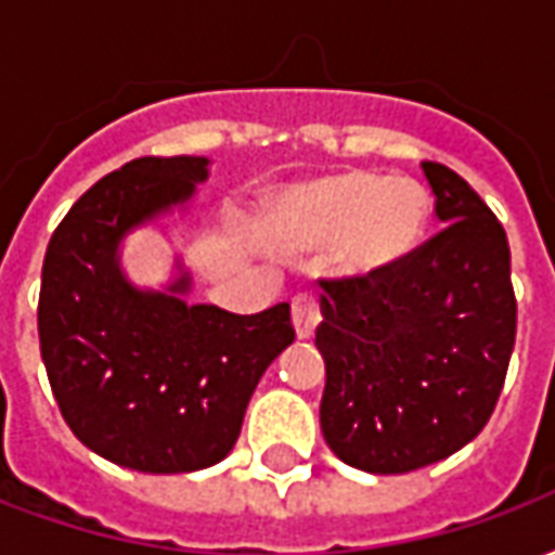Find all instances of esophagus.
<instances>
[{"label":"esophagus","instance_id":"esophagus-1","mask_svg":"<svg viewBox=\"0 0 555 555\" xmlns=\"http://www.w3.org/2000/svg\"><path fill=\"white\" fill-rule=\"evenodd\" d=\"M291 318H294V330L297 336L309 338L314 333V326L321 321V306L314 300V294H297L291 302Z\"/></svg>","mask_w":555,"mask_h":555}]
</instances>
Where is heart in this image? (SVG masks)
<instances>
[{
	"label": "heart",
	"instance_id": "1",
	"mask_svg": "<svg viewBox=\"0 0 555 555\" xmlns=\"http://www.w3.org/2000/svg\"><path fill=\"white\" fill-rule=\"evenodd\" d=\"M428 195L410 178L345 171L282 193L267 214V237L285 253L336 243L333 261L348 276H372L416 246Z\"/></svg>",
	"mask_w": 555,
	"mask_h": 555
}]
</instances>
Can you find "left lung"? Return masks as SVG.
<instances>
[{"mask_svg":"<svg viewBox=\"0 0 555 555\" xmlns=\"http://www.w3.org/2000/svg\"><path fill=\"white\" fill-rule=\"evenodd\" d=\"M442 229L372 276L321 279V430L345 464L398 476L488 425L517 333L500 219L442 163H422Z\"/></svg>","mask_w":555,"mask_h":555,"instance_id":"1","label":"left lung"}]
</instances>
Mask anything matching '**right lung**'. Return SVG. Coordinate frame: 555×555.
I'll use <instances>...</instances> for the list:
<instances>
[{"label": "right lung", "instance_id": "add662e5", "mask_svg": "<svg viewBox=\"0 0 555 555\" xmlns=\"http://www.w3.org/2000/svg\"><path fill=\"white\" fill-rule=\"evenodd\" d=\"M207 157H139L91 186L50 237L38 336L62 416L106 461L139 473L219 464L241 437L255 386L294 341L291 306L234 314L183 300L121 270L127 231L183 207L207 181Z\"/></svg>", "mask_w": 555, "mask_h": 555}]
</instances>
